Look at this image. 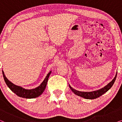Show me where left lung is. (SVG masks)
I'll return each mask as SVG.
<instances>
[{"label":"left lung","mask_w":122,"mask_h":122,"mask_svg":"<svg viewBox=\"0 0 122 122\" xmlns=\"http://www.w3.org/2000/svg\"><path fill=\"white\" fill-rule=\"evenodd\" d=\"M117 73L115 76V77L114 78L112 81L111 82L104 86L102 88V89H100L99 90H97V91H93V92H81V91H76V90L73 89L72 87H71V86H69V87L71 88V89L73 93H74L75 94L77 95V96L81 97H83L85 98V99H96L99 97H101V96H102L103 94H104L105 93H106L108 90L110 89L111 88L112 86H113V84H114L115 82V81L116 79V77H117Z\"/></svg>","instance_id":"obj_1"}]
</instances>
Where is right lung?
I'll list each match as a JSON object with an SVG mask.
<instances>
[{
  "instance_id": "1",
  "label": "right lung",
  "mask_w": 122,
  "mask_h": 122,
  "mask_svg": "<svg viewBox=\"0 0 122 122\" xmlns=\"http://www.w3.org/2000/svg\"><path fill=\"white\" fill-rule=\"evenodd\" d=\"M2 72L5 82L6 85H7L8 87L10 88V89L11 91L13 92L15 94H16L18 96L20 97L26 98V99H31V98L38 97L43 93V92L44 91L46 88L48 78H49V76L51 71L48 73L47 76H46V78H45L44 81H43V82L41 83V84L39 86L32 89H25L21 87V86H16V85L13 84V83H11V81H10L6 78L4 74V71H2Z\"/></svg>"
}]
</instances>
